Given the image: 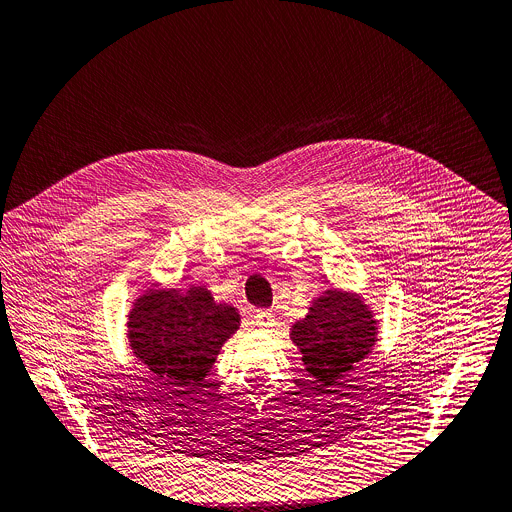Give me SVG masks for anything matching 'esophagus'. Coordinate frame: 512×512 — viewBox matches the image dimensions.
<instances>
[{
  "instance_id": "obj_1",
  "label": "esophagus",
  "mask_w": 512,
  "mask_h": 512,
  "mask_svg": "<svg viewBox=\"0 0 512 512\" xmlns=\"http://www.w3.org/2000/svg\"><path fill=\"white\" fill-rule=\"evenodd\" d=\"M255 322H257V327L269 329V327H273V324H275V316H273L271 310H259L255 314Z\"/></svg>"
}]
</instances>
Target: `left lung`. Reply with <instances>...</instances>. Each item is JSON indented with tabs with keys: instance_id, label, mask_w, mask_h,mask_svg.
I'll use <instances>...</instances> for the list:
<instances>
[{
	"instance_id": "8db88e82",
	"label": "left lung",
	"mask_w": 512,
	"mask_h": 512,
	"mask_svg": "<svg viewBox=\"0 0 512 512\" xmlns=\"http://www.w3.org/2000/svg\"><path fill=\"white\" fill-rule=\"evenodd\" d=\"M378 324L374 310L359 294L329 288L312 300L302 320L292 324L290 339L308 374L329 388L371 353L378 343Z\"/></svg>"
}]
</instances>
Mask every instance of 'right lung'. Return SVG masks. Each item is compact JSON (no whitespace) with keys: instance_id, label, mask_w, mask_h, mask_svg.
Returning <instances> with one entry per match:
<instances>
[{"instance_id":"1","label":"right lung","mask_w":512,"mask_h":512,"mask_svg":"<svg viewBox=\"0 0 512 512\" xmlns=\"http://www.w3.org/2000/svg\"><path fill=\"white\" fill-rule=\"evenodd\" d=\"M241 327L235 306L216 302L204 286L149 288L128 312L132 355L177 394L194 392L208 376L222 345Z\"/></svg>"}]
</instances>
